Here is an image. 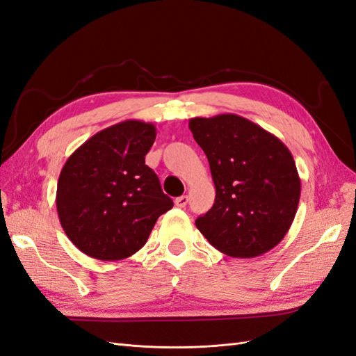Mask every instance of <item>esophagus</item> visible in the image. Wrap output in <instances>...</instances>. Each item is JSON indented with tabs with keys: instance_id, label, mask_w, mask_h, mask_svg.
<instances>
[{
	"instance_id": "obj_1",
	"label": "esophagus",
	"mask_w": 356,
	"mask_h": 356,
	"mask_svg": "<svg viewBox=\"0 0 356 356\" xmlns=\"http://www.w3.org/2000/svg\"><path fill=\"white\" fill-rule=\"evenodd\" d=\"M188 203V196H179L175 199V204L178 208H186Z\"/></svg>"
}]
</instances>
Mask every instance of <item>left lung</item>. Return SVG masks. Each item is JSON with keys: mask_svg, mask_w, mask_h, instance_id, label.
Instances as JSON below:
<instances>
[{"mask_svg": "<svg viewBox=\"0 0 356 356\" xmlns=\"http://www.w3.org/2000/svg\"><path fill=\"white\" fill-rule=\"evenodd\" d=\"M188 127L208 157L217 193L196 227L230 257L270 251L285 238L300 200V177L288 147L236 114L195 117Z\"/></svg>", "mask_w": 356, "mask_h": 356, "instance_id": "left-lung-1", "label": "left lung"}]
</instances>
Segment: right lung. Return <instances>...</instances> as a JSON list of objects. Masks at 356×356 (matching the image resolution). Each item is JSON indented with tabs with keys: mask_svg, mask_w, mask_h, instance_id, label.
Instances as JSON below:
<instances>
[{
	"mask_svg": "<svg viewBox=\"0 0 356 356\" xmlns=\"http://www.w3.org/2000/svg\"><path fill=\"white\" fill-rule=\"evenodd\" d=\"M156 126L124 120L95 134L68 157L58 179L56 209L68 239L96 260L117 261L145 245L174 202L145 156Z\"/></svg>",
	"mask_w": 356,
	"mask_h": 356,
	"instance_id": "right-lung-1",
	"label": "right lung"
}]
</instances>
